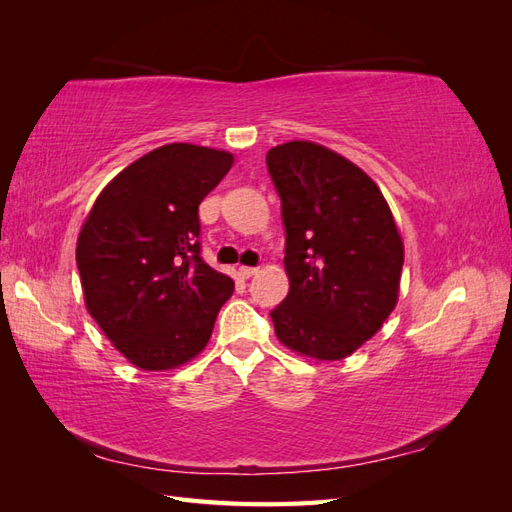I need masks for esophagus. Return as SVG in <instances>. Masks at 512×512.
<instances>
[{
  "label": "esophagus",
  "mask_w": 512,
  "mask_h": 512,
  "mask_svg": "<svg viewBox=\"0 0 512 512\" xmlns=\"http://www.w3.org/2000/svg\"><path fill=\"white\" fill-rule=\"evenodd\" d=\"M258 273V267H239V275L243 277V280H247V277H252Z\"/></svg>",
  "instance_id": "obj_1"
}]
</instances>
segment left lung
<instances>
[{
	"label": "left lung",
	"instance_id": "1",
	"mask_svg": "<svg viewBox=\"0 0 512 512\" xmlns=\"http://www.w3.org/2000/svg\"><path fill=\"white\" fill-rule=\"evenodd\" d=\"M282 200L288 297L271 312L280 342L339 361L395 309L404 243L378 185L339 153L290 141L267 153Z\"/></svg>",
	"mask_w": 512,
	"mask_h": 512
}]
</instances>
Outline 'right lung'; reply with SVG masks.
I'll return each instance as SVG.
<instances>
[{
    "instance_id": "right-lung-1",
    "label": "right lung",
    "mask_w": 512,
    "mask_h": 512,
    "mask_svg": "<svg viewBox=\"0 0 512 512\" xmlns=\"http://www.w3.org/2000/svg\"><path fill=\"white\" fill-rule=\"evenodd\" d=\"M232 153L190 143L149 151L106 185L76 243L85 305L130 363L173 369L203 350L235 284L200 258L198 205Z\"/></svg>"
}]
</instances>
